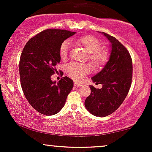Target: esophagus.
I'll return each mask as SVG.
<instances>
[{
	"label": "esophagus",
	"mask_w": 152,
	"mask_h": 152,
	"mask_svg": "<svg viewBox=\"0 0 152 152\" xmlns=\"http://www.w3.org/2000/svg\"><path fill=\"white\" fill-rule=\"evenodd\" d=\"M74 86L75 87H80L82 86V84H81V83H79L77 82H74Z\"/></svg>",
	"instance_id": "34e87169"
}]
</instances>
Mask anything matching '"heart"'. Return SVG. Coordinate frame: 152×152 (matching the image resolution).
<instances>
[{"instance_id": "obj_1", "label": "heart", "mask_w": 152, "mask_h": 152, "mask_svg": "<svg viewBox=\"0 0 152 152\" xmlns=\"http://www.w3.org/2000/svg\"><path fill=\"white\" fill-rule=\"evenodd\" d=\"M75 43L82 45L88 53V59L95 68H100L104 65L109 59V54L102 48V44L98 39L94 37L87 36L78 38ZM70 48L69 41H65L59 48V54L61 59L67 58ZM91 66L86 64L70 63L66 66V72L70 77L75 80L81 81L86 75L91 72Z\"/></svg>"}]
</instances>
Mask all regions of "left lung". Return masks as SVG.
Instances as JSON below:
<instances>
[{"instance_id": "1", "label": "left lung", "mask_w": 152, "mask_h": 152, "mask_svg": "<svg viewBox=\"0 0 152 152\" xmlns=\"http://www.w3.org/2000/svg\"><path fill=\"white\" fill-rule=\"evenodd\" d=\"M101 33L111 43V53L102 70L91 78L102 87L91 85V95L84 102L86 109L97 117L109 115L122 104L129 91L133 72L132 57L126 48L115 37Z\"/></svg>"}]
</instances>
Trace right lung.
<instances>
[{"label":"right lung","instance_id":"add662e5","mask_svg":"<svg viewBox=\"0 0 152 152\" xmlns=\"http://www.w3.org/2000/svg\"><path fill=\"white\" fill-rule=\"evenodd\" d=\"M76 32L48 29L30 39L23 50L19 62L21 87L27 100L45 115L59 113L73 87V81L64 77L57 82L51 75L61 60L60 45Z\"/></svg>","mask_w":152,"mask_h":152}]
</instances>
